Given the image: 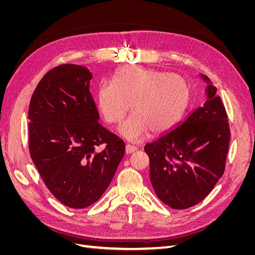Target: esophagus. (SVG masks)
<instances>
[{
	"label": "esophagus",
	"mask_w": 255,
	"mask_h": 255,
	"mask_svg": "<svg viewBox=\"0 0 255 255\" xmlns=\"http://www.w3.org/2000/svg\"><path fill=\"white\" fill-rule=\"evenodd\" d=\"M136 150H137V148H136V146H134V145H130V144H127V145H126V152H127V154L133 153V152H135Z\"/></svg>",
	"instance_id": "1"
}]
</instances>
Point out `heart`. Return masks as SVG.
<instances>
[{
    "mask_svg": "<svg viewBox=\"0 0 255 255\" xmlns=\"http://www.w3.org/2000/svg\"><path fill=\"white\" fill-rule=\"evenodd\" d=\"M190 87L179 74L127 66L116 71L113 82L97 89V105L107 123H118L132 107L134 112L119 127L128 140L138 142L148 133H164L179 122L187 110Z\"/></svg>",
    "mask_w": 255,
    "mask_h": 255,
    "instance_id": "1",
    "label": "heart"
}]
</instances>
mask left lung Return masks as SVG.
Returning <instances> with one entry per match:
<instances>
[{
  "label": "left lung",
  "mask_w": 255,
  "mask_h": 255,
  "mask_svg": "<svg viewBox=\"0 0 255 255\" xmlns=\"http://www.w3.org/2000/svg\"><path fill=\"white\" fill-rule=\"evenodd\" d=\"M207 100L170 132L144 145L150 180L160 201L174 210L200 203L222 176L230 144L229 120L210 79Z\"/></svg>",
  "instance_id": "obj_1"
}]
</instances>
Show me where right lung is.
<instances>
[{
    "label": "right lung",
    "instance_id": "right-lung-1",
    "mask_svg": "<svg viewBox=\"0 0 255 255\" xmlns=\"http://www.w3.org/2000/svg\"><path fill=\"white\" fill-rule=\"evenodd\" d=\"M86 67L60 65L45 74L28 109V149L52 195L71 208H85L109 187L125 155L122 139L103 128ZM105 149L99 151V145Z\"/></svg>",
    "mask_w": 255,
    "mask_h": 255
}]
</instances>
